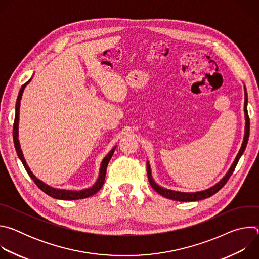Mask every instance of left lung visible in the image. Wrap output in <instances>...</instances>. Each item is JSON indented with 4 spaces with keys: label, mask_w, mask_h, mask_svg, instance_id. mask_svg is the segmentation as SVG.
Instances as JSON below:
<instances>
[{
    "label": "left lung",
    "mask_w": 259,
    "mask_h": 259,
    "mask_svg": "<svg viewBox=\"0 0 259 259\" xmlns=\"http://www.w3.org/2000/svg\"><path fill=\"white\" fill-rule=\"evenodd\" d=\"M247 102H248V96H247V91H246V87H245V103H244V112H245V119H246V125H245V135H244V140L241 146V150L239 152V154L237 155L233 165L231 166L229 172L226 174V176L221 179L217 184H215L214 187L206 190V191H202V192H197V193H181V192H175V191H171V190H167V189H163L160 186L154 181L153 177H152V173H151V167L149 162L146 163V172H147V177H149V181L151 183L152 188L161 196L167 198V199H171L174 201H179V202H194V201H199V200H203V199H207L211 196H213L214 194H216L221 188H223L225 184L228 182V180L230 179L231 175L233 174V172L235 171V168L241 158V156L243 155L246 145L248 142V138H249V133H250V120H249V116H248V110H247Z\"/></svg>",
    "instance_id": "left-lung-1"
}]
</instances>
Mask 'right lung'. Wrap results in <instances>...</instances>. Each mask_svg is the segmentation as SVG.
I'll list each match as a JSON object with an SVG mask.
<instances>
[{
    "instance_id": "obj_1",
    "label": "right lung",
    "mask_w": 259,
    "mask_h": 259,
    "mask_svg": "<svg viewBox=\"0 0 259 259\" xmlns=\"http://www.w3.org/2000/svg\"><path fill=\"white\" fill-rule=\"evenodd\" d=\"M30 80L31 79H29L24 85H22L20 90H19V93H18V96H17V100H16V106H15L16 113H15V119H14V124H13V140H14L15 150H16V153H17L19 159L21 160V162H22L26 172L28 173L30 178L33 180V182L36 184V187H38L41 191H43L45 194H47L48 196H50V197H52L54 199H59V200H80V199H85V198H88V197H91V196L95 195L103 186V182H104V179H105V173H106L107 164H108L110 158H112L113 155H114V152L116 150V146L103 159V161L101 163V166H100V172H99L98 179L95 182L94 186L92 188H89V189H86V190H83V191H66V190L53 189V188L47 186L46 183H44L40 179L36 178L32 174V172L30 171L28 166L26 165V162H25V160L23 158V155H22V152L20 150V144H19V140H18V121H19L20 99H21V96H22V93H23V90H24L25 86L30 82Z\"/></svg>"
}]
</instances>
